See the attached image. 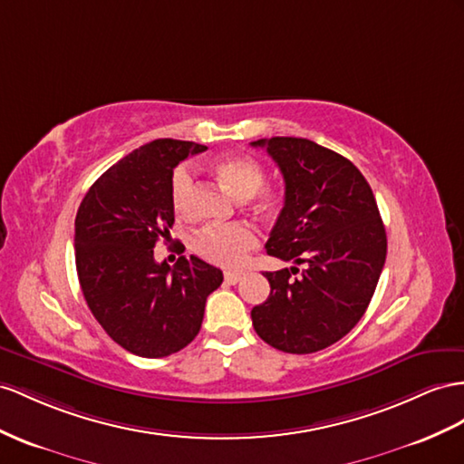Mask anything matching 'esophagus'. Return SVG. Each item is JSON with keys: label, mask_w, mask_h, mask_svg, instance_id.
Wrapping results in <instances>:
<instances>
[{"label": "esophagus", "mask_w": 464, "mask_h": 464, "mask_svg": "<svg viewBox=\"0 0 464 464\" xmlns=\"http://www.w3.org/2000/svg\"><path fill=\"white\" fill-rule=\"evenodd\" d=\"M243 278V272H225V282L227 284H237Z\"/></svg>", "instance_id": "obj_1"}]
</instances>
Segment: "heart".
Returning <instances> with one entry per match:
<instances>
[{"label":"heart","mask_w":464,"mask_h":464,"mask_svg":"<svg viewBox=\"0 0 464 464\" xmlns=\"http://www.w3.org/2000/svg\"><path fill=\"white\" fill-rule=\"evenodd\" d=\"M218 180L237 199H253L258 211H272L278 206V192L263 188L265 169L248 157H227L213 166ZM194 176L188 166H178L170 180V201L178 216H188L192 208ZM258 245V235L245 223L227 227H206L194 237L196 253L219 266H239L246 253Z\"/></svg>","instance_id":"b5f03b06"}]
</instances>
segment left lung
<instances>
[{
  "label": "left lung",
  "instance_id": "obj_1",
  "mask_svg": "<svg viewBox=\"0 0 464 464\" xmlns=\"http://www.w3.org/2000/svg\"><path fill=\"white\" fill-rule=\"evenodd\" d=\"M265 147L286 192L266 253L295 266L265 272L270 295L251 317L258 337L284 353L334 345L361 322L386 260V231L356 166L310 139L272 137ZM298 264L306 268L300 273Z\"/></svg>",
  "mask_w": 464,
  "mask_h": 464
}]
</instances>
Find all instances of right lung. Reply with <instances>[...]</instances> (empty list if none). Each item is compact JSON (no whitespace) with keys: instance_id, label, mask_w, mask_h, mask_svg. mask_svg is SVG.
I'll return each instance as SVG.
<instances>
[{"instance_id":"add662e5","label":"right lung","mask_w":464,"mask_h":464,"mask_svg":"<svg viewBox=\"0 0 464 464\" xmlns=\"http://www.w3.org/2000/svg\"><path fill=\"white\" fill-rule=\"evenodd\" d=\"M208 147L157 139L92 184L76 213V270L86 304L117 345L145 359L184 349L199 334L223 272L198 256L170 268L154 245L170 239V180L178 162Z\"/></svg>"}]
</instances>
